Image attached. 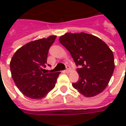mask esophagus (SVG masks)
<instances>
[{"label": "esophagus", "instance_id": "1", "mask_svg": "<svg viewBox=\"0 0 126 126\" xmlns=\"http://www.w3.org/2000/svg\"><path fill=\"white\" fill-rule=\"evenodd\" d=\"M65 71V73H69V72H70V67L68 66V65H67V69H66Z\"/></svg>", "mask_w": 126, "mask_h": 126}]
</instances>
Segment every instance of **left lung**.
<instances>
[{"label": "left lung", "instance_id": "obj_1", "mask_svg": "<svg viewBox=\"0 0 126 126\" xmlns=\"http://www.w3.org/2000/svg\"><path fill=\"white\" fill-rule=\"evenodd\" d=\"M59 42L70 52L77 66L79 80L73 87L87 97L101 93L107 86L114 70L112 51L97 36L80 32H67Z\"/></svg>", "mask_w": 126, "mask_h": 126}]
</instances>
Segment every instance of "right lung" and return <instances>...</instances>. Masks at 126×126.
Here are the masks:
<instances>
[{"label": "right lung", "mask_w": 126, "mask_h": 126, "mask_svg": "<svg viewBox=\"0 0 126 126\" xmlns=\"http://www.w3.org/2000/svg\"><path fill=\"white\" fill-rule=\"evenodd\" d=\"M57 36L40 38L25 44L13 55L10 63L15 84L25 96L32 99L44 97L54 88L58 73H42L49 47Z\"/></svg>", "instance_id": "obj_1"}]
</instances>
